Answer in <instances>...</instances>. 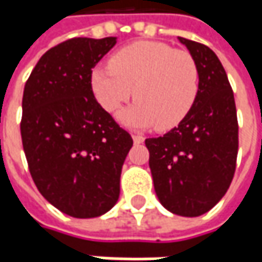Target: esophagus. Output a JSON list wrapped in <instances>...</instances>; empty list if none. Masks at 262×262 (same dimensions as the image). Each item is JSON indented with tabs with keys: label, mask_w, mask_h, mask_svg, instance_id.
<instances>
[{
	"label": "esophagus",
	"mask_w": 262,
	"mask_h": 262,
	"mask_svg": "<svg viewBox=\"0 0 262 262\" xmlns=\"http://www.w3.org/2000/svg\"><path fill=\"white\" fill-rule=\"evenodd\" d=\"M133 140H134L136 144H141L144 141V137L140 136V134H133Z\"/></svg>",
	"instance_id": "34e87169"
}]
</instances>
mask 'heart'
<instances>
[{
	"mask_svg": "<svg viewBox=\"0 0 262 262\" xmlns=\"http://www.w3.org/2000/svg\"><path fill=\"white\" fill-rule=\"evenodd\" d=\"M107 66L93 70L92 90L107 112L118 111L134 95L136 103L119 114L125 125L169 131L195 105L201 74L195 58L185 49L140 40L116 51Z\"/></svg>",
	"mask_w": 262,
	"mask_h": 262,
	"instance_id": "b5f03b06",
	"label": "heart"
}]
</instances>
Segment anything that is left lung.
Listing matches in <instances>:
<instances>
[{"instance_id": "8db88e82", "label": "left lung", "mask_w": 262, "mask_h": 262, "mask_svg": "<svg viewBox=\"0 0 262 262\" xmlns=\"http://www.w3.org/2000/svg\"><path fill=\"white\" fill-rule=\"evenodd\" d=\"M200 67V93L185 119L163 137L147 138L156 194L169 211L207 213L223 198L236 169L237 116L220 59L195 40L179 37Z\"/></svg>"}]
</instances>
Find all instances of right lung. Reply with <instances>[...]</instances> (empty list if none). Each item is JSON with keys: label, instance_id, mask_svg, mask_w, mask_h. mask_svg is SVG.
Masks as SVG:
<instances>
[{"label": "right lung", "instance_id": "right-lung-1", "mask_svg": "<svg viewBox=\"0 0 262 262\" xmlns=\"http://www.w3.org/2000/svg\"><path fill=\"white\" fill-rule=\"evenodd\" d=\"M116 37L61 42L30 73L20 133L39 192L68 216L105 214L119 196L121 170L133 138L96 100L92 70Z\"/></svg>", "mask_w": 262, "mask_h": 262}]
</instances>
